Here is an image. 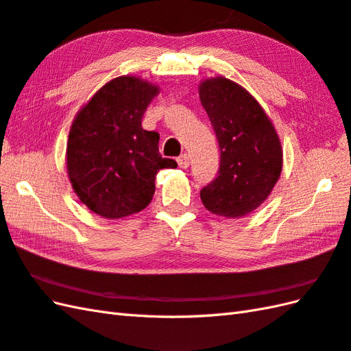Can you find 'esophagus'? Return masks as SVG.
I'll list each match as a JSON object with an SVG mask.
<instances>
[{"label":"esophagus","mask_w":351,"mask_h":351,"mask_svg":"<svg viewBox=\"0 0 351 351\" xmlns=\"http://www.w3.org/2000/svg\"><path fill=\"white\" fill-rule=\"evenodd\" d=\"M176 161H178V166H179V167H182V169H186V167H189V166H190V162H191L189 154H182V156L179 157Z\"/></svg>","instance_id":"obj_1"}]
</instances>
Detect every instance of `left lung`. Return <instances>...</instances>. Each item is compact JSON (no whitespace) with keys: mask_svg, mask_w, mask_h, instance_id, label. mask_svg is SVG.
Listing matches in <instances>:
<instances>
[{"mask_svg":"<svg viewBox=\"0 0 351 351\" xmlns=\"http://www.w3.org/2000/svg\"><path fill=\"white\" fill-rule=\"evenodd\" d=\"M199 97L221 152L218 176L200 191L202 203L219 217H245L262 205L278 182L280 136L260 103L230 79H203Z\"/></svg>","mask_w":351,"mask_h":351,"instance_id":"1","label":"left lung"}]
</instances>
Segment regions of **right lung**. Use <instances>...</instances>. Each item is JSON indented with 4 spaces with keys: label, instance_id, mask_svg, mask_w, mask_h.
I'll return each instance as SVG.
<instances>
[{
    "label": "right lung",
    "instance_id": "right-lung-1",
    "mask_svg": "<svg viewBox=\"0 0 351 351\" xmlns=\"http://www.w3.org/2000/svg\"><path fill=\"white\" fill-rule=\"evenodd\" d=\"M160 86L138 76L109 80L71 122L65 167L79 200L101 218L141 213L156 193L160 169L175 160L158 152V133L142 128L143 113Z\"/></svg>",
    "mask_w": 351,
    "mask_h": 351
}]
</instances>
